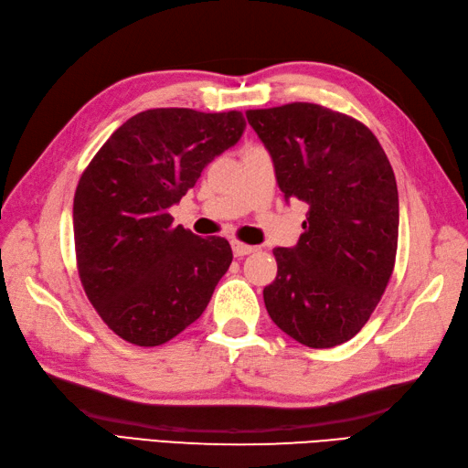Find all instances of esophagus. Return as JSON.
I'll return each instance as SVG.
<instances>
[{
	"label": "esophagus",
	"instance_id": "1",
	"mask_svg": "<svg viewBox=\"0 0 468 468\" xmlns=\"http://www.w3.org/2000/svg\"><path fill=\"white\" fill-rule=\"evenodd\" d=\"M231 247H233L235 257H245V255H250V253H255V251H257V247L245 245V243H239V241H233Z\"/></svg>",
	"mask_w": 468,
	"mask_h": 468
}]
</instances>
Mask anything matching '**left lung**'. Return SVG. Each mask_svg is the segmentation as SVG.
Segmentation results:
<instances>
[{"mask_svg": "<svg viewBox=\"0 0 468 468\" xmlns=\"http://www.w3.org/2000/svg\"><path fill=\"white\" fill-rule=\"evenodd\" d=\"M245 116L271 154L285 201L310 208L297 245L273 250L267 314L303 346H340L370 320L394 270L399 188L390 161L370 128L320 104Z\"/></svg>", "mask_w": 468, "mask_h": 468, "instance_id": "8db88e82", "label": "left lung"}]
</instances>
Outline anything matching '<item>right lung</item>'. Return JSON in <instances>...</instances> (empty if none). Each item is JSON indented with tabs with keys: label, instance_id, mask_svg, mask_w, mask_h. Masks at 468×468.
Returning a JSON list of instances; mask_svg holds the SVG:
<instances>
[{
	"label": "right lung",
	"instance_id": "1",
	"mask_svg": "<svg viewBox=\"0 0 468 468\" xmlns=\"http://www.w3.org/2000/svg\"><path fill=\"white\" fill-rule=\"evenodd\" d=\"M243 131L237 111L153 108L116 128L86 166L74 195L78 273L122 340L161 346L211 302L233 261L231 245L173 225L168 208Z\"/></svg>",
	"mask_w": 468,
	"mask_h": 468
}]
</instances>
